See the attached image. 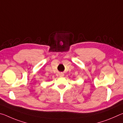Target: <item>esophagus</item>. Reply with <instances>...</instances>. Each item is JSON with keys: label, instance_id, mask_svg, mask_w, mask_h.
I'll use <instances>...</instances> for the list:
<instances>
[{"label": "esophagus", "instance_id": "1", "mask_svg": "<svg viewBox=\"0 0 123 123\" xmlns=\"http://www.w3.org/2000/svg\"><path fill=\"white\" fill-rule=\"evenodd\" d=\"M60 76H63L64 75V74L63 73H61V74H60Z\"/></svg>", "mask_w": 123, "mask_h": 123}]
</instances>
